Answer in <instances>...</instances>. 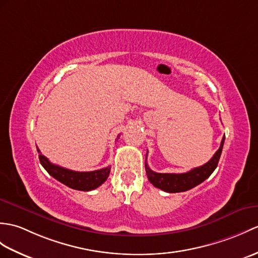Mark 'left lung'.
I'll return each instance as SVG.
<instances>
[{
    "label": "left lung",
    "mask_w": 258,
    "mask_h": 258,
    "mask_svg": "<svg viewBox=\"0 0 258 258\" xmlns=\"http://www.w3.org/2000/svg\"><path fill=\"white\" fill-rule=\"evenodd\" d=\"M225 136H223L221 141V145L219 149L213 155V157L203 166L197 167V168L191 169L190 171L183 173H160L155 172L149 168L147 163L145 161V169L147 173L148 180L153 183L155 187L166 191V192L176 194V192H183L195 188L196 185L200 184L210 177L211 173L217 168L218 163L222 153L223 144H224ZM147 158V154H146Z\"/></svg>",
    "instance_id": "8db88e82"
}]
</instances>
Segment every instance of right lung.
<instances>
[{
  "instance_id": "add662e5",
  "label": "right lung",
  "mask_w": 258,
  "mask_h": 258,
  "mask_svg": "<svg viewBox=\"0 0 258 258\" xmlns=\"http://www.w3.org/2000/svg\"><path fill=\"white\" fill-rule=\"evenodd\" d=\"M37 152L39 154L38 157L40 164L46 169V171L49 173L51 177L57 179L58 181H60L61 183L66 184L71 189L80 191L93 190L100 187L110 175V166L94 171H75L51 164L50 161L48 160V158L40 153L38 147Z\"/></svg>"
}]
</instances>
